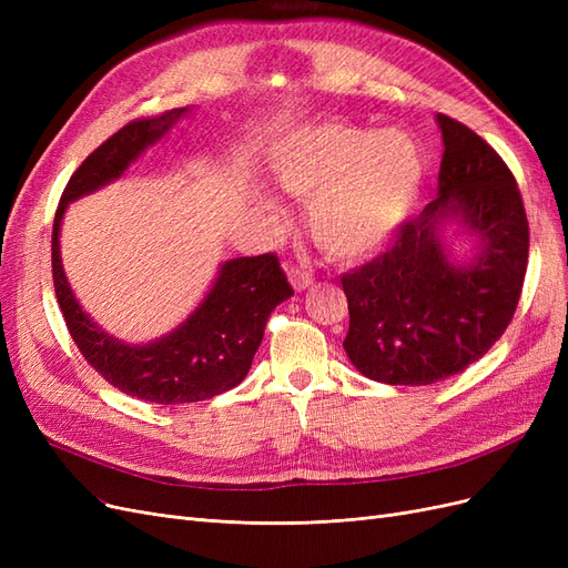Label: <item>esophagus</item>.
<instances>
[{"label":"esophagus","instance_id":"esophagus-1","mask_svg":"<svg viewBox=\"0 0 568 568\" xmlns=\"http://www.w3.org/2000/svg\"><path fill=\"white\" fill-rule=\"evenodd\" d=\"M288 282L296 291H305L313 286V272L303 265H291L288 267Z\"/></svg>","mask_w":568,"mask_h":568}]
</instances>
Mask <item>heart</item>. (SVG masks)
Instances as JSON below:
<instances>
[{
  "instance_id": "obj_1",
  "label": "heart",
  "mask_w": 568,
  "mask_h": 568,
  "mask_svg": "<svg viewBox=\"0 0 568 568\" xmlns=\"http://www.w3.org/2000/svg\"><path fill=\"white\" fill-rule=\"evenodd\" d=\"M272 175L307 201L315 244L338 261H355L384 248L415 211L426 156L407 132L326 123L284 136L272 153ZM261 205L282 217L270 196Z\"/></svg>"
}]
</instances>
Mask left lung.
Here are the masks:
<instances>
[{"label":"left lung","mask_w":568,"mask_h":568,"mask_svg":"<svg viewBox=\"0 0 568 568\" xmlns=\"http://www.w3.org/2000/svg\"><path fill=\"white\" fill-rule=\"evenodd\" d=\"M438 196L372 263L343 274L351 326L343 341L367 379L426 386L467 369L517 311L528 263V220L505 161L480 136L438 113ZM455 226L453 233L447 230ZM475 253L457 262L456 239Z\"/></svg>","instance_id":"8db88e82"}]
</instances>
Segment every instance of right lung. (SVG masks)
<instances>
[{
    "mask_svg": "<svg viewBox=\"0 0 568 568\" xmlns=\"http://www.w3.org/2000/svg\"><path fill=\"white\" fill-rule=\"evenodd\" d=\"M184 115H189V106L132 120L92 151L63 189L51 234L54 291L80 353L118 390L159 405L209 400L242 384L263 341L270 313L294 296L277 255L263 253L222 263L209 294L192 315L173 332L142 346L111 336L82 311L61 263V222L68 203L123 178Z\"/></svg>",
    "mask_w": 568,
    "mask_h": 568,
    "instance_id": "1",
    "label": "right lung"
}]
</instances>
